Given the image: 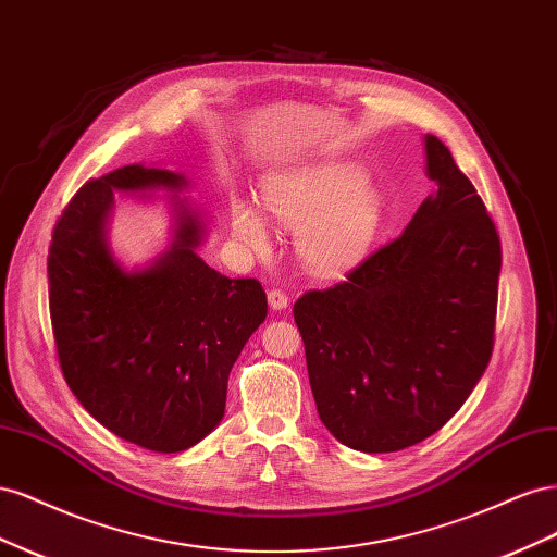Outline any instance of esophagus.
I'll use <instances>...</instances> for the list:
<instances>
[{"label":"esophagus","mask_w":557,"mask_h":557,"mask_svg":"<svg viewBox=\"0 0 557 557\" xmlns=\"http://www.w3.org/2000/svg\"><path fill=\"white\" fill-rule=\"evenodd\" d=\"M267 299H269V309H274V311L288 309V295H285L283 290H269Z\"/></svg>","instance_id":"1"}]
</instances>
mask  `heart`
<instances>
[{
	"mask_svg": "<svg viewBox=\"0 0 557 557\" xmlns=\"http://www.w3.org/2000/svg\"><path fill=\"white\" fill-rule=\"evenodd\" d=\"M352 164H325L262 183L264 209L276 223L297 230L299 258L318 276H342L372 252L383 225V197ZM232 227L256 250L269 232L256 207L232 199Z\"/></svg>",
	"mask_w": 557,
	"mask_h": 557,
	"instance_id": "b5f03b06",
	"label": "heart"
}]
</instances>
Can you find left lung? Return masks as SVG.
<instances>
[{
  "instance_id": "8db88e82",
  "label": "left lung",
  "mask_w": 557,
  "mask_h": 557,
  "mask_svg": "<svg viewBox=\"0 0 557 557\" xmlns=\"http://www.w3.org/2000/svg\"><path fill=\"white\" fill-rule=\"evenodd\" d=\"M425 156L436 193L407 230L293 307L318 416L362 453L409 448L442 430L493 356L499 234L432 134Z\"/></svg>"
}]
</instances>
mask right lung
I'll use <instances>...</instances> for the list:
<instances>
[{
    "label": "right lung",
    "instance_id": "obj_1",
    "mask_svg": "<svg viewBox=\"0 0 557 557\" xmlns=\"http://www.w3.org/2000/svg\"><path fill=\"white\" fill-rule=\"evenodd\" d=\"M183 174L127 164L88 181L48 248V305L66 385L97 423L156 453H178L221 423L227 379L267 315L256 278H227L197 256L201 218L176 199L170 250L127 272L111 256L113 190H183Z\"/></svg>",
    "mask_w": 557,
    "mask_h": 557
}]
</instances>
